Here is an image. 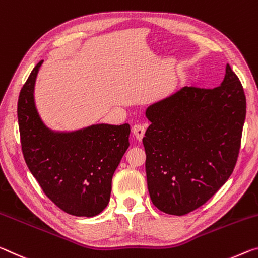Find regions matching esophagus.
Instances as JSON below:
<instances>
[{"instance_id": "obj_1", "label": "esophagus", "mask_w": 258, "mask_h": 258, "mask_svg": "<svg viewBox=\"0 0 258 258\" xmlns=\"http://www.w3.org/2000/svg\"><path fill=\"white\" fill-rule=\"evenodd\" d=\"M132 133L134 134V137H136L139 141H141L142 138L145 137V133H146V125L136 124L132 127Z\"/></svg>"}]
</instances>
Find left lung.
<instances>
[{
  "label": "left lung",
  "mask_w": 258,
  "mask_h": 258,
  "mask_svg": "<svg viewBox=\"0 0 258 258\" xmlns=\"http://www.w3.org/2000/svg\"><path fill=\"white\" fill-rule=\"evenodd\" d=\"M144 138L151 202L183 216L203 206L234 170L246 118V95L226 65L220 86L182 87L147 109Z\"/></svg>",
  "instance_id": "8db88e82"
}]
</instances>
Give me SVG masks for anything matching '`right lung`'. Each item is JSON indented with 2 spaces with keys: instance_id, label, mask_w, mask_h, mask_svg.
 Listing matches in <instances>:
<instances>
[{
  "instance_id": "add662e5",
  "label": "right lung",
  "mask_w": 258,
  "mask_h": 258,
  "mask_svg": "<svg viewBox=\"0 0 258 258\" xmlns=\"http://www.w3.org/2000/svg\"><path fill=\"white\" fill-rule=\"evenodd\" d=\"M42 63L32 70L18 97L24 159L43 193L60 210L93 217L109 203L112 175L130 146V125H94L69 134L50 132L40 120L33 100Z\"/></svg>"
}]
</instances>
